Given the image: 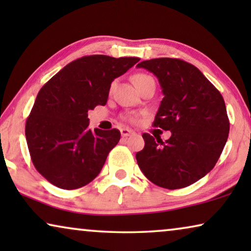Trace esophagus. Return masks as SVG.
I'll return each instance as SVG.
<instances>
[{
	"instance_id": "1",
	"label": "esophagus",
	"mask_w": 251,
	"mask_h": 251,
	"mask_svg": "<svg viewBox=\"0 0 251 251\" xmlns=\"http://www.w3.org/2000/svg\"><path fill=\"white\" fill-rule=\"evenodd\" d=\"M133 133V130L129 129V128H122L121 129V136L122 137H128L130 135H132Z\"/></svg>"
}]
</instances>
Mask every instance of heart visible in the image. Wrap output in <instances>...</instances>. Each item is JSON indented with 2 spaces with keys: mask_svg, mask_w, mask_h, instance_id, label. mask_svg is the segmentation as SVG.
I'll return each instance as SVG.
<instances>
[{
  "mask_svg": "<svg viewBox=\"0 0 251 251\" xmlns=\"http://www.w3.org/2000/svg\"><path fill=\"white\" fill-rule=\"evenodd\" d=\"M151 76L150 75H147V74H143V73H139V74H136L135 76H133V82H135V84L137 85L138 83H140V82L142 81H145V80H147V78H150ZM128 120H130V121H136V118L135 116H128V118H126Z\"/></svg>",
  "mask_w": 251,
  "mask_h": 251,
  "instance_id": "1",
  "label": "heart"
}]
</instances>
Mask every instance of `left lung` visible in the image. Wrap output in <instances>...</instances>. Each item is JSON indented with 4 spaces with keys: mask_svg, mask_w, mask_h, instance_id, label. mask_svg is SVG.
I'll return each mask as SVG.
<instances>
[{
    "mask_svg": "<svg viewBox=\"0 0 251 251\" xmlns=\"http://www.w3.org/2000/svg\"><path fill=\"white\" fill-rule=\"evenodd\" d=\"M137 67L159 78L163 99L153 126L171 131L170 138L143 133L137 163L157 186L177 190L204 177L215 167L229 131L225 101L194 65L177 58H156Z\"/></svg>",
    "mask_w": 251,
    "mask_h": 251,
    "instance_id": "1",
    "label": "left lung"
}]
</instances>
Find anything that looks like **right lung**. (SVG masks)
Wrapping results in <instances>:
<instances>
[{"instance_id":"obj_1","label":"right lung","mask_w":251,"mask_h":251,"mask_svg":"<svg viewBox=\"0 0 251 251\" xmlns=\"http://www.w3.org/2000/svg\"><path fill=\"white\" fill-rule=\"evenodd\" d=\"M137 57L84 56L66 65L41 88L25 135L36 170L54 186L75 190L100 173L119 143L118 129L89 128L88 112L106 105L114 78L138 63Z\"/></svg>"}]
</instances>
